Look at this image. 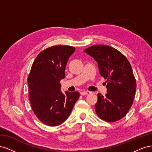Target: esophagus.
Segmentation results:
<instances>
[{
	"instance_id": "1",
	"label": "esophagus",
	"mask_w": 152,
	"mask_h": 152,
	"mask_svg": "<svg viewBox=\"0 0 152 152\" xmlns=\"http://www.w3.org/2000/svg\"><path fill=\"white\" fill-rule=\"evenodd\" d=\"M80 94L82 96H84V95L91 94V92H90V91H82V92H80Z\"/></svg>"
}]
</instances>
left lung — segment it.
Returning a JSON list of instances; mask_svg holds the SVG:
<instances>
[{
  "instance_id": "1",
  "label": "left lung",
  "mask_w": 152,
  "mask_h": 152,
  "mask_svg": "<svg viewBox=\"0 0 152 152\" xmlns=\"http://www.w3.org/2000/svg\"><path fill=\"white\" fill-rule=\"evenodd\" d=\"M84 52L98 63L100 75L107 80V93L105 96L98 94L96 113L107 122L120 120L130 110L136 89L129 62L118 50L104 45H93Z\"/></svg>"
}]
</instances>
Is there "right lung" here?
I'll list each match as a JSON object with an SVG mask.
<instances>
[{
  "label": "right lung",
  "instance_id": "1",
  "mask_svg": "<svg viewBox=\"0 0 152 152\" xmlns=\"http://www.w3.org/2000/svg\"><path fill=\"white\" fill-rule=\"evenodd\" d=\"M75 48L56 45L40 53L28 78L29 99L32 110L45 125L56 126L70 115L80 93L61 91L59 83L65 77V67Z\"/></svg>",
  "mask_w": 152,
  "mask_h": 152
}]
</instances>
